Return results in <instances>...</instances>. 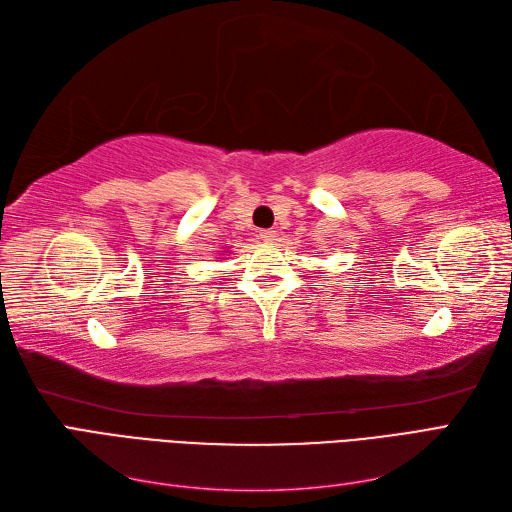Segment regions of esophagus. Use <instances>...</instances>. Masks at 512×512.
Listing matches in <instances>:
<instances>
[{
  "instance_id": "obj_1",
  "label": "esophagus",
  "mask_w": 512,
  "mask_h": 512,
  "mask_svg": "<svg viewBox=\"0 0 512 512\" xmlns=\"http://www.w3.org/2000/svg\"><path fill=\"white\" fill-rule=\"evenodd\" d=\"M275 235H277L275 230H260V239H262V241H267V243L275 241Z\"/></svg>"
}]
</instances>
